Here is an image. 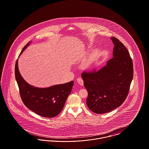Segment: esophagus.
Here are the masks:
<instances>
[{"label":"esophagus","instance_id":"obj_1","mask_svg":"<svg viewBox=\"0 0 149 149\" xmlns=\"http://www.w3.org/2000/svg\"><path fill=\"white\" fill-rule=\"evenodd\" d=\"M77 81H78V83L80 85H83V84H84L83 80L81 78H78L77 79Z\"/></svg>","mask_w":149,"mask_h":149}]
</instances>
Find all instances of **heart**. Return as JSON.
<instances>
[{
	"instance_id": "1",
	"label": "heart",
	"mask_w": 149,
	"mask_h": 149,
	"mask_svg": "<svg viewBox=\"0 0 149 149\" xmlns=\"http://www.w3.org/2000/svg\"><path fill=\"white\" fill-rule=\"evenodd\" d=\"M98 51L97 50H93L91 52V53L90 54L89 56L88 57V60H86L85 65H84V68L87 69L88 68H89V66L91 65V64H92L93 61H94V60L95 59V58L98 55Z\"/></svg>"
}]
</instances>
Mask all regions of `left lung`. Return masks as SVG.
<instances>
[{
	"label": "left lung",
	"mask_w": 149,
	"mask_h": 149,
	"mask_svg": "<svg viewBox=\"0 0 149 149\" xmlns=\"http://www.w3.org/2000/svg\"><path fill=\"white\" fill-rule=\"evenodd\" d=\"M113 57L98 71H84L81 77L88 96V107L93 112H110L124 102L133 79L134 69L129 52L117 38L112 37Z\"/></svg>",
	"instance_id": "left-lung-1"
}]
</instances>
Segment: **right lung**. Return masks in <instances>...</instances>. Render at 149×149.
Wrapping results in <instances>:
<instances>
[{
	"label": "right lung",
	"instance_id": "1",
	"mask_svg": "<svg viewBox=\"0 0 149 149\" xmlns=\"http://www.w3.org/2000/svg\"><path fill=\"white\" fill-rule=\"evenodd\" d=\"M30 42L23 47L20 55ZM15 77L24 104L35 113L47 118L54 117L60 113L74 85L73 81L45 88L30 85L19 72L18 59L15 65Z\"/></svg>",
	"mask_w": 149,
	"mask_h": 149
}]
</instances>
